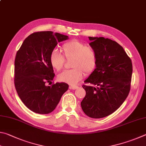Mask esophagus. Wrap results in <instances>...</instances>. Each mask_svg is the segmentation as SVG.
<instances>
[{
	"mask_svg": "<svg viewBox=\"0 0 146 146\" xmlns=\"http://www.w3.org/2000/svg\"><path fill=\"white\" fill-rule=\"evenodd\" d=\"M78 86H69V88L71 89V90H76V88H78Z\"/></svg>",
	"mask_w": 146,
	"mask_h": 146,
	"instance_id": "34e87169",
	"label": "esophagus"
}]
</instances>
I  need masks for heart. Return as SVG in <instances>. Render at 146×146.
<instances>
[{
    "label": "heart",
    "mask_w": 146,
    "mask_h": 146,
    "mask_svg": "<svg viewBox=\"0 0 146 146\" xmlns=\"http://www.w3.org/2000/svg\"><path fill=\"white\" fill-rule=\"evenodd\" d=\"M61 50L66 58H72L71 66L73 68L59 74L58 80L60 82L74 85L82 79L85 72L89 74L95 70L98 56L93 48L78 40H72L64 43ZM64 61L63 56L58 51L54 50L51 52L49 63L53 69L60 70L63 68Z\"/></svg>",
    "instance_id": "heart-1"
}]
</instances>
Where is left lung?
Here are the masks:
<instances>
[{"mask_svg":"<svg viewBox=\"0 0 146 146\" xmlns=\"http://www.w3.org/2000/svg\"><path fill=\"white\" fill-rule=\"evenodd\" d=\"M98 56L97 66L84 82L86 96L81 103L86 115L94 119L108 116L126 100L131 86V60L122 46L104 37H88Z\"/></svg>","mask_w":146,"mask_h":146,"instance_id":"1","label":"left lung"}]
</instances>
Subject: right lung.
Instances as JSON below:
<instances>
[{"instance_id": "obj_1", "label": "right lung", "mask_w": 146, "mask_h": 146, "mask_svg": "<svg viewBox=\"0 0 146 146\" xmlns=\"http://www.w3.org/2000/svg\"><path fill=\"white\" fill-rule=\"evenodd\" d=\"M68 36L41 31L30 35L17 51L15 60V86L18 95L33 112L47 114L56 108L61 96L68 90L65 83L47 86L54 78L49 56L58 43Z\"/></svg>"}]
</instances>
